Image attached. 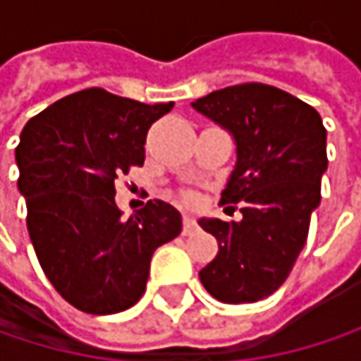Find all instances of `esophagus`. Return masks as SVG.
Instances as JSON below:
<instances>
[{
  "mask_svg": "<svg viewBox=\"0 0 361 361\" xmlns=\"http://www.w3.org/2000/svg\"><path fill=\"white\" fill-rule=\"evenodd\" d=\"M196 230H198V224H196L190 215H183V234L190 236V234H194Z\"/></svg>",
  "mask_w": 361,
  "mask_h": 361,
  "instance_id": "esophagus-1",
  "label": "esophagus"
}]
</instances>
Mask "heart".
Returning <instances> with one entry per match:
<instances>
[{
  "mask_svg": "<svg viewBox=\"0 0 361 361\" xmlns=\"http://www.w3.org/2000/svg\"><path fill=\"white\" fill-rule=\"evenodd\" d=\"M183 198H185V200H192L194 196H192V194H183Z\"/></svg>",
  "mask_w": 361,
  "mask_h": 361,
  "instance_id": "b5f03b06",
  "label": "heart"
}]
</instances>
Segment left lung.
<instances>
[{"mask_svg":"<svg viewBox=\"0 0 361 361\" xmlns=\"http://www.w3.org/2000/svg\"><path fill=\"white\" fill-rule=\"evenodd\" d=\"M236 140L238 161L221 202H240V221L202 217L219 243L200 269L202 286L224 303H255L288 278L320 204L328 167L318 110L265 83H240L192 102ZM230 209V207H228Z\"/></svg>","mask_w":361,"mask_h":361,"instance_id":"obj_1","label":"left lung"}]
</instances>
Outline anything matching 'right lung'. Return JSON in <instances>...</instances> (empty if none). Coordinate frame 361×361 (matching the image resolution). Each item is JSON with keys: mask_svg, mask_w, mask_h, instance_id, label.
Wrapping results in <instances>:
<instances>
[{"mask_svg": "<svg viewBox=\"0 0 361 361\" xmlns=\"http://www.w3.org/2000/svg\"><path fill=\"white\" fill-rule=\"evenodd\" d=\"M171 109L90 87L41 110L20 133L18 190L39 265L85 314L135 305L152 252L180 236L181 215L169 202L148 200L129 219L114 204V181L144 165L146 133Z\"/></svg>", "mask_w": 361, "mask_h": 361, "instance_id": "obj_1", "label": "right lung"}]
</instances>
